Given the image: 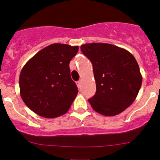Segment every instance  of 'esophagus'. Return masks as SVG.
<instances>
[{
    "instance_id": "esophagus-1",
    "label": "esophagus",
    "mask_w": 160,
    "mask_h": 160,
    "mask_svg": "<svg viewBox=\"0 0 160 160\" xmlns=\"http://www.w3.org/2000/svg\"><path fill=\"white\" fill-rule=\"evenodd\" d=\"M76 83H77V86L78 87V88H80V87H81V84H82L81 80H79V81L77 82Z\"/></svg>"
}]
</instances>
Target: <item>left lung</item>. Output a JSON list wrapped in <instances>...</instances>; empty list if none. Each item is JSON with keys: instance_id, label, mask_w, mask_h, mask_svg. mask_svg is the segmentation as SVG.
I'll return each instance as SVG.
<instances>
[{"instance_id": "obj_1", "label": "left lung", "mask_w": 160, "mask_h": 160, "mask_svg": "<svg viewBox=\"0 0 160 160\" xmlns=\"http://www.w3.org/2000/svg\"><path fill=\"white\" fill-rule=\"evenodd\" d=\"M81 51L92 62L96 93L88 102L104 116L120 114L134 102L142 78L134 57L124 48L108 43H86Z\"/></svg>"}]
</instances>
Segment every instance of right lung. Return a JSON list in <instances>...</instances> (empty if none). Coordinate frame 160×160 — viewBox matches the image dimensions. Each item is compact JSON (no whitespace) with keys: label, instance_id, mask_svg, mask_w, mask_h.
<instances>
[{"label":"right lung","instance_id":"add662e5","mask_svg":"<svg viewBox=\"0 0 160 160\" xmlns=\"http://www.w3.org/2000/svg\"><path fill=\"white\" fill-rule=\"evenodd\" d=\"M78 49V46L51 44L24 65L19 78L20 94L32 112L46 118L68 112L78 93L69 68Z\"/></svg>","mask_w":160,"mask_h":160}]
</instances>
